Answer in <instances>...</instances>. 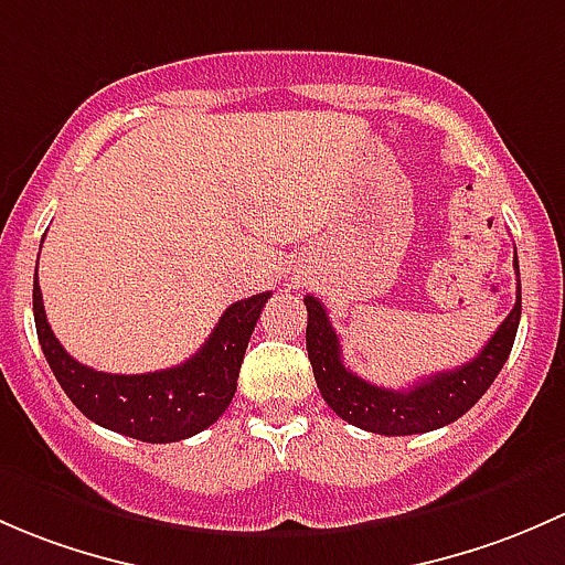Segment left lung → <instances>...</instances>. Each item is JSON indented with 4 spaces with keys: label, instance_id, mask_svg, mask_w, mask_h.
<instances>
[{
    "label": "left lung",
    "instance_id": "8db88e82",
    "mask_svg": "<svg viewBox=\"0 0 565 565\" xmlns=\"http://www.w3.org/2000/svg\"><path fill=\"white\" fill-rule=\"evenodd\" d=\"M514 269L520 277V264L514 253ZM307 305V356L312 375L321 388L326 405L345 418L353 427L377 435H418L457 422L481 399L503 370L514 345L516 326L522 312V290L516 280L514 310L487 340L481 353L457 370L422 377L411 388H383L367 383L342 364L340 337L331 329L326 307L316 296H305Z\"/></svg>",
    "mask_w": 565,
    "mask_h": 565
}]
</instances>
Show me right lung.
Wrapping results in <instances>:
<instances>
[{
  "label": "right lung",
  "mask_w": 565,
  "mask_h": 565,
  "mask_svg": "<svg viewBox=\"0 0 565 565\" xmlns=\"http://www.w3.org/2000/svg\"><path fill=\"white\" fill-rule=\"evenodd\" d=\"M269 296L266 290L231 305L195 356L143 375H110L75 362L51 331L38 277L32 305L40 348L75 408L127 438L173 444L212 427L231 405L249 334Z\"/></svg>",
  "instance_id": "add662e5"
}]
</instances>
